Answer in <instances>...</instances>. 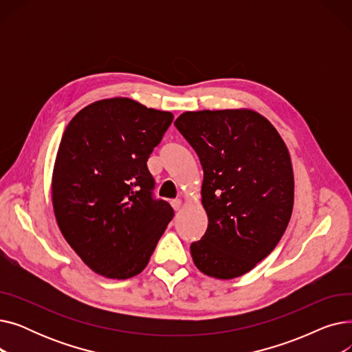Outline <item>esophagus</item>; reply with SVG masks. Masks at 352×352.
<instances>
[{
  "mask_svg": "<svg viewBox=\"0 0 352 352\" xmlns=\"http://www.w3.org/2000/svg\"><path fill=\"white\" fill-rule=\"evenodd\" d=\"M171 206H173V208H174L175 211H178V210L181 208V206H182V201H181L179 198L173 199V201H171Z\"/></svg>",
  "mask_w": 352,
  "mask_h": 352,
  "instance_id": "1",
  "label": "esophagus"
}]
</instances>
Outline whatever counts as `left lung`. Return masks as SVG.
<instances>
[{
    "instance_id": "1",
    "label": "left lung",
    "mask_w": 352,
    "mask_h": 352,
    "mask_svg": "<svg viewBox=\"0 0 352 352\" xmlns=\"http://www.w3.org/2000/svg\"><path fill=\"white\" fill-rule=\"evenodd\" d=\"M174 125L197 153L208 227L191 244L197 268L219 280L244 275L278 244L294 206V174L280 134L248 109L197 111Z\"/></svg>"
}]
</instances>
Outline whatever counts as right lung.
I'll return each mask as SVG.
<instances>
[{"instance_id":"right-lung-1","label":"right lung","mask_w":352,"mask_h":352,"mask_svg":"<svg viewBox=\"0 0 352 352\" xmlns=\"http://www.w3.org/2000/svg\"><path fill=\"white\" fill-rule=\"evenodd\" d=\"M174 116L128 98L97 101L65 128L52 174V204L71 248L100 275L126 280L150 261L174 217L154 198L146 161Z\"/></svg>"}]
</instances>
